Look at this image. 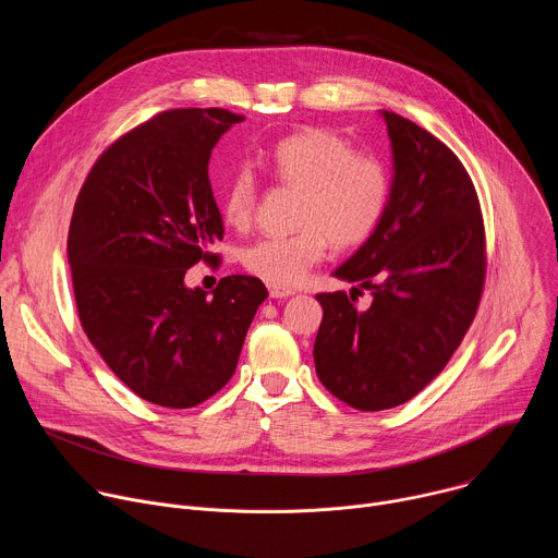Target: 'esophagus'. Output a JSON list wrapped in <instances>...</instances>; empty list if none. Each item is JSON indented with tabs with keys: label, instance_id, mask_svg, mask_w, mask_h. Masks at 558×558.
<instances>
[{
	"label": "esophagus",
	"instance_id": "1",
	"mask_svg": "<svg viewBox=\"0 0 558 558\" xmlns=\"http://www.w3.org/2000/svg\"><path fill=\"white\" fill-rule=\"evenodd\" d=\"M295 291L293 289H282V287H269V295L276 298V300H282V298H289L293 295Z\"/></svg>",
	"mask_w": 558,
	"mask_h": 558
}]
</instances>
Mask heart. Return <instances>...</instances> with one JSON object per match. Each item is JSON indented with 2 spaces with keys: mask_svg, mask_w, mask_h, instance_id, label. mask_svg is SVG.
Instances as JSON below:
<instances>
[{
  "mask_svg": "<svg viewBox=\"0 0 558 558\" xmlns=\"http://www.w3.org/2000/svg\"><path fill=\"white\" fill-rule=\"evenodd\" d=\"M269 174L284 187L300 190L298 231L269 235L241 254L243 267L271 287L291 289L320 263L329 241L338 250L368 241L384 218L390 198V174L375 154L353 151L336 132L308 128L282 136L265 151ZM260 201L252 168H238L220 194L225 220L245 229Z\"/></svg>",
  "mask_w": 558,
  "mask_h": 558,
  "instance_id": "1",
  "label": "heart"
}]
</instances>
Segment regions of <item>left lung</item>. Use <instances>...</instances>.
<instances>
[{
  "label": "left lung",
  "instance_id": "left-lung-1",
  "mask_svg": "<svg viewBox=\"0 0 558 558\" xmlns=\"http://www.w3.org/2000/svg\"><path fill=\"white\" fill-rule=\"evenodd\" d=\"M392 149L390 198L368 241L333 276L357 282L317 293L325 315L315 373L357 411L400 407L461 344L486 280L480 198L454 151L417 123L381 112ZM368 288L374 302L357 310Z\"/></svg>",
  "mask_w": 558,
  "mask_h": 558
}]
</instances>
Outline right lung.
Returning <instances> with one entry per match:
<instances>
[{"label": "right lung", "mask_w": 558, "mask_h": 558, "mask_svg": "<svg viewBox=\"0 0 558 558\" xmlns=\"http://www.w3.org/2000/svg\"><path fill=\"white\" fill-rule=\"evenodd\" d=\"M245 117L222 108L156 114L114 141L76 196L68 263L82 327L112 373L145 402L192 409L233 375L258 306L254 276L190 289L196 263H220L209 156Z\"/></svg>", "instance_id": "add662e5"}]
</instances>
